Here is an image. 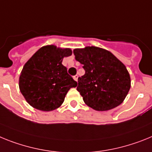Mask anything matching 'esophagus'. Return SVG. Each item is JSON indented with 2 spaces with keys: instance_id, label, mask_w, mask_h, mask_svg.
I'll use <instances>...</instances> for the list:
<instances>
[{
  "instance_id": "1",
  "label": "esophagus",
  "mask_w": 152,
  "mask_h": 152,
  "mask_svg": "<svg viewBox=\"0 0 152 152\" xmlns=\"http://www.w3.org/2000/svg\"><path fill=\"white\" fill-rule=\"evenodd\" d=\"M73 79H74V80H76V81L77 82V80H78V75H76V76H73Z\"/></svg>"
}]
</instances>
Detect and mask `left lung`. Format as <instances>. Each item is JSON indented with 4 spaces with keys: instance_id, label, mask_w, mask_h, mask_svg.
<instances>
[{
    "instance_id": "8db88e82",
    "label": "left lung",
    "mask_w": 152,
    "mask_h": 152,
    "mask_svg": "<svg viewBox=\"0 0 152 152\" xmlns=\"http://www.w3.org/2000/svg\"><path fill=\"white\" fill-rule=\"evenodd\" d=\"M76 60L83 65L85 74L78 78V92L88 106L107 111L122 103L131 80L127 69L112 53L96 47L73 50Z\"/></svg>"
}]
</instances>
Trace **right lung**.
<instances>
[{
  "mask_svg": "<svg viewBox=\"0 0 152 152\" xmlns=\"http://www.w3.org/2000/svg\"><path fill=\"white\" fill-rule=\"evenodd\" d=\"M71 54L70 49L46 46L26 63L20 76L19 87L31 106L42 111L54 110L62 105L69 89L77 86L62 64L63 57Z\"/></svg>",
  "mask_w": 152,
  "mask_h": 152,
  "instance_id": "obj_1",
  "label": "right lung"
}]
</instances>
